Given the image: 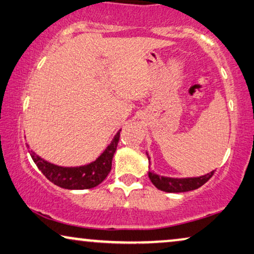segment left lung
Wrapping results in <instances>:
<instances>
[{"label":"left lung","mask_w":254,"mask_h":254,"mask_svg":"<svg viewBox=\"0 0 254 254\" xmlns=\"http://www.w3.org/2000/svg\"><path fill=\"white\" fill-rule=\"evenodd\" d=\"M147 154V153H146ZM148 162H151V159L147 154ZM214 175V170L210 171L209 174L203 175L200 177H192V178H170L159 176L153 173V171H148V177L153 184L155 185L159 190L164 192H170V193H177V192H187L195 190L209 181V178Z\"/></svg>","instance_id":"8db88e82"}]
</instances>
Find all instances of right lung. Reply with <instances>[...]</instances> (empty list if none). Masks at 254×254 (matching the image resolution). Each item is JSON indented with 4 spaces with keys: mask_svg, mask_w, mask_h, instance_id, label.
Returning a JSON list of instances; mask_svg holds the SVG:
<instances>
[{
    "mask_svg": "<svg viewBox=\"0 0 254 254\" xmlns=\"http://www.w3.org/2000/svg\"><path fill=\"white\" fill-rule=\"evenodd\" d=\"M119 140L120 131L113 139L112 144L106 148V151L94 162L81 167L66 168L55 166V164L42 160L40 156L35 155L32 151H30V154L41 173L52 183L60 188L69 189V190H85V189L95 188L108 176L110 170H112V161L116 152Z\"/></svg>",
    "mask_w": 254,
    "mask_h": 254,
    "instance_id": "1",
    "label": "right lung"
}]
</instances>
